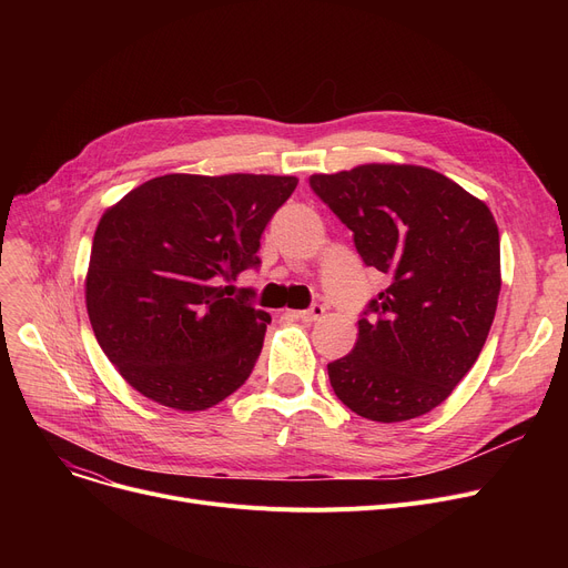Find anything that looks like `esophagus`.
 I'll use <instances>...</instances> for the list:
<instances>
[{
  "label": "esophagus",
  "mask_w": 568,
  "mask_h": 568,
  "mask_svg": "<svg viewBox=\"0 0 568 568\" xmlns=\"http://www.w3.org/2000/svg\"><path fill=\"white\" fill-rule=\"evenodd\" d=\"M294 315L300 317V320H304V322H317V320L324 317V306L315 304V306H311L308 311H296Z\"/></svg>",
  "instance_id": "esophagus-1"
}]
</instances>
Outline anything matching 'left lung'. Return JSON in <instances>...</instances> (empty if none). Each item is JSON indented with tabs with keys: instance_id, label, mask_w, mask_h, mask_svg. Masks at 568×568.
<instances>
[{
	"instance_id": "8db88e82",
	"label": "left lung",
	"mask_w": 568,
	"mask_h": 568,
	"mask_svg": "<svg viewBox=\"0 0 568 568\" xmlns=\"http://www.w3.org/2000/svg\"><path fill=\"white\" fill-rule=\"evenodd\" d=\"M308 182L354 232L362 260L389 276L354 349L326 366L336 396L379 424L428 414L479 359L497 311L490 209L424 165L366 163Z\"/></svg>"
}]
</instances>
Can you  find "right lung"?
<instances>
[{
	"label": "right lung",
	"mask_w": 568,
	"mask_h": 568,
	"mask_svg": "<svg viewBox=\"0 0 568 568\" xmlns=\"http://www.w3.org/2000/svg\"><path fill=\"white\" fill-rule=\"evenodd\" d=\"M276 174H163L101 216L84 278L94 336L135 392L179 412L242 386L268 313L223 281L257 266L260 236L296 189Z\"/></svg>",
	"instance_id": "right-lung-1"
}]
</instances>
